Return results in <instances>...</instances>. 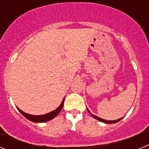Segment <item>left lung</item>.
Listing matches in <instances>:
<instances>
[{
    "label": "left lung",
    "mask_w": 149,
    "mask_h": 149,
    "mask_svg": "<svg viewBox=\"0 0 149 149\" xmlns=\"http://www.w3.org/2000/svg\"><path fill=\"white\" fill-rule=\"evenodd\" d=\"M87 110H88V112H89V113H90V114H91L90 111H89V110H88V109H87ZM92 116H93V117H94L95 119H97V120L100 121V122H104V123H107V124H113V123H116V122H119V121H120V120H121V119H122V118H121V119H116V120H113V121H108V120H105V119H101V118H100V117H98V116H96L93 115V114H92Z\"/></svg>",
    "instance_id": "obj_1"
}]
</instances>
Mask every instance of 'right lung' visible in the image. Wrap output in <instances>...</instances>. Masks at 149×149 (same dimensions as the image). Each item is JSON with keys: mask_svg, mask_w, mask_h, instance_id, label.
Here are the masks:
<instances>
[{"mask_svg": "<svg viewBox=\"0 0 149 149\" xmlns=\"http://www.w3.org/2000/svg\"><path fill=\"white\" fill-rule=\"evenodd\" d=\"M64 99L65 98H63V101H62V103L60 104V106L56 109V110H53V111L50 112L48 113L44 114V115H39V116H35V115H31V114H28L24 112H23L22 110H21L20 109L18 108L17 109L18 110V111L20 112L25 117L26 119H27L28 120L31 121L33 122H48V121L51 120V119H54L55 116H56L57 114L61 111L62 108H63V103H64Z\"/></svg>", "mask_w": 149, "mask_h": 149, "instance_id": "1", "label": "right lung"}]
</instances>
